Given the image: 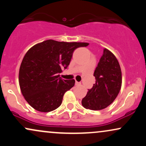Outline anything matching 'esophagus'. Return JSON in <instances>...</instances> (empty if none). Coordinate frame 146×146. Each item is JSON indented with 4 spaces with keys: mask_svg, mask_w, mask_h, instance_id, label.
I'll use <instances>...</instances> for the list:
<instances>
[{
    "mask_svg": "<svg viewBox=\"0 0 146 146\" xmlns=\"http://www.w3.org/2000/svg\"><path fill=\"white\" fill-rule=\"evenodd\" d=\"M80 84H81V83L79 82L75 81V85H80Z\"/></svg>",
    "mask_w": 146,
    "mask_h": 146,
    "instance_id": "34e87169",
    "label": "esophagus"
}]
</instances>
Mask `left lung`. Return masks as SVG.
Returning <instances> with one entry per match:
<instances>
[{
  "label": "left lung",
  "mask_w": 146,
  "mask_h": 146,
  "mask_svg": "<svg viewBox=\"0 0 146 146\" xmlns=\"http://www.w3.org/2000/svg\"><path fill=\"white\" fill-rule=\"evenodd\" d=\"M93 75L95 83L88 89L82 104L86 109L99 110L113 102L121 87V71L116 57L104 48Z\"/></svg>",
  "instance_id": "obj_1"
}]
</instances>
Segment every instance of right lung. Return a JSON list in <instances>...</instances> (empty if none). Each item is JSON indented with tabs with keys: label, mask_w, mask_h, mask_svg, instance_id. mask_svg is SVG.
<instances>
[{
	"label": "right lung",
	"mask_w": 146,
	"mask_h": 146,
	"mask_svg": "<svg viewBox=\"0 0 146 146\" xmlns=\"http://www.w3.org/2000/svg\"><path fill=\"white\" fill-rule=\"evenodd\" d=\"M86 42H66L47 40L27 52L19 70V84L28 104L38 111L50 112L61 105L64 93L75 80L60 78L67 68L73 51Z\"/></svg>",
	"instance_id": "add662e5"
}]
</instances>
